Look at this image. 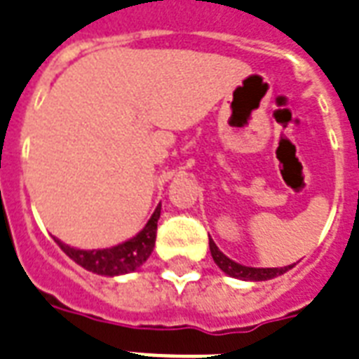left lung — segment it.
<instances>
[{"label":"left lung","instance_id":"left-lung-1","mask_svg":"<svg viewBox=\"0 0 359 359\" xmlns=\"http://www.w3.org/2000/svg\"><path fill=\"white\" fill-rule=\"evenodd\" d=\"M210 251L219 268L223 269L224 273H229L230 277H236V279L268 280L286 273L288 269L292 268V266H285V268H249V266H241V264L230 260L229 257H224L223 252L219 251V247L213 243V240H210Z\"/></svg>","mask_w":359,"mask_h":359}]
</instances>
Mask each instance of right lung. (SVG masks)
<instances>
[{
    "label": "right lung",
    "instance_id": "right-lung-1",
    "mask_svg": "<svg viewBox=\"0 0 359 359\" xmlns=\"http://www.w3.org/2000/svg\"><path fill=\"white\" fill-rule=\"evenodd\" d=\"M161 217V205H157V210L154 211V215L148 221V224L129 241L119 243L110 249H97V251H82V249H74L65 243H61L60 240H55V243L63 249L67 257L73 258L74 262L86 268L88 271L99 275H121L135 271L138 266L146 262L154 251L155 238H157V221Z\"/></svg>",
    "mask_w": 359,
    "mask_h": 359
}]
</instances>
